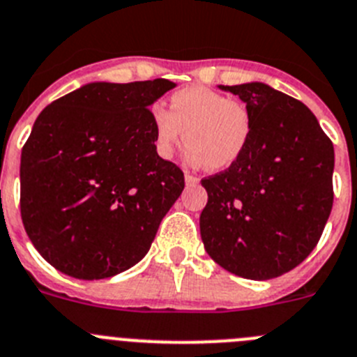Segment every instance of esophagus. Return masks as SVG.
<instances>
[{
    "label": "esophagus",
    "instance_id": "obj_1",
    "mask_svg": "<svg viewBox=\"0 0 357 357\" xmlns=\"http://www.w3.org/2000/svg\"><path fill=\"white\" fill-rule=\"evenodd\" d=\"M198 181H200V178H198V176L191 175V173H185V184H188V185H195V184H198Z\"/></svg>",
    "mask_w": 357,
    "mask_h": 357
}]
</instances>
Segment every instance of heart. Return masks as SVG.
Wrapping results in <instances>:
<instances>
[{"label":"heart","instance_id":"obj_1","mask_svg":"<svg viewBox=\"0 0 357 357\" xmlns=\"http://www.w3.org/2000/svg\"><path fill=\"white\" fill-rule=\"evenodd\" d=\"M150 116L159 155L172 159L188 142L189 162L211 169H227L237 162L253 132L248 104L207 86L175 91L169 97V111L155 106Z\"/></svg>","mask_w":357,"mask_h":357}]
</instances>
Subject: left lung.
Listing matches in <instances>:
<instances>
[{
    "instance_id": "8db88e82",
    "label": "left lung",
    "mask_w": 357,
    "mask_h": 357,
    "mask_svg": "<svg viewBox=\"0 0 357 357\" xmlns=\"http://www.w3.org/2000/svg\"><path fill=\"white\" fill-rule=\"evenodd\" d=\"M219 88L248 104L253 132L237 162L202 181V241L223 269L273 280L319 243L333 208L335 149L301 100L264 83Z\"/></svg>"
}]
</instances>
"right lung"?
<instances>
[{
	"instance_id": "right-lung-1",
	"label": "right lung",
	"mask_w": 357,
	"mask_h": 357,
	"mask_svg": "<svg viewBox=\"0 0 357 357\" xmlns=\"http://www.w3.org/2000/svg\"><path fill=\"white\" fill-rule=\"evenodd\" d=\"M168 79L90 83L49 104L21 153V218L54 269L102 280L136 266L184 189L152 111Z\"/></svg>"
}]
</instances>
